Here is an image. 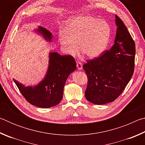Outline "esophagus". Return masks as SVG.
<instances>
[{
    "label": "esophagus",
    "instance_id": "obj_1",
    "mask_svg": "<svg viewBox=\"0 0 145 145\" xmlns=\"http://www.w3.org/2000/svg\"><path fill=\"white\" fill-rule=\"evenodd\" d=\"M77 68L78 70H81L82 69V65L80 62H77Z\"/></svg>",
    "mask_w": 145,
    "mask_h": 145
}]
</instances>
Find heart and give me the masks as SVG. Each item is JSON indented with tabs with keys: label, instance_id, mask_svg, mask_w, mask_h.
Returning a JSON list of instances; mask_svg holds the SVG:
<instances>
[{
	"label": "heart",
	"instance_id": "1",
	"mask_svg": "<svg viewBox=\"0 0 145 145\" xmlns=\"http://www.w3.org/2000/svg\"><path fill=\"white\" fill-rule=\"evenodd\" d=\"M111 34V27L106 20L85 14L68 20L65 31L59 33V41L68 54L75 55L79 47L80 52L92 59L105 52Z\"/></svg>",
	"mask_w": 145,
	"mask_h": 145
}]
</instances>
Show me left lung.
Masks as SVG:
<instances>
[{
    "label": "left lung",
    "mask_w": 145,
    "mask_h": 145,
    "mask_svg": "<svg viewBox=\"0 0 145 145\" xmlns=\"http://www.w3.org/2000/svg\"><path fill=\"white\" fill-rule=\"evenodd\" d=\"M114 45L99 57L83 65L88 78L85 97L97 105L113 102L131 80L134 70L135 43L123 21L115 14Z\"/></svg>",
    "instance_id": "left-lung-1"
}]
</instances>
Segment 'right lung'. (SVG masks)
I'll list each match as a JSON object with an SVG mask.
<instances>
[{"instance_id": "1", "label": "right lung", "mask_w": 145, "mask_h": 145, "mask_svg": "<svg viewBox=\"0 0 145 145\" xmlns=\"http://www.w3.org/2000/svg\"><path fill=\"white\" fill-rule=\"evenodd\" d=\"M33 32L47 42H52L53 36L50 31L38 26ZM48 66L45 76L38 84L27 86L14 79V82L24 98L31 104L41 108L57 105L63 99V89L71 73L77 68L72 56L60 55L58 52H49Z\"/></svg>"}]
</instances>
